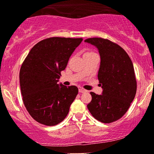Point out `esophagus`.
Returning a JSON list of instances; mask_svg holds the SVG:
<instances>
[{
	"label": "esophagus",
	"mask_w": 154,
	"mask_h": 154,
	"mask_svg": "<svg viewBox=\"0 0 154 154\" xmlns=\"http://www.w3.org/2000/svg\"><path fill=\"white\" fill-rule=\"evenodd\" d=\"M79 91L80 92V93H85V92H87V91L85 89H83V88L82 87H79Z\"/></svg>",
	"instance_id": "34e87169"
}]
</instances>
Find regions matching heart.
I'll list each match as a JSON object with an SVG mask.
<instances>
[{
	"instance_id": "obj_1",
	"label": "heart",
	"mask_w": 154,
	"mask_h": 154,
	"mask_svg": "<svg viewBox=\"0 0 154 154\" xmlns=\"http://www.w3.org/2000/svg\"><path fill=\"white\" fill-rule=\"evenodd\" d=\"M93 53V52H87V53Z\"/></svg>"
}]
</instances>
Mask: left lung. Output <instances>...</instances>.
<instances>
[{
    "mask_svg": "<svg viewBox=\"0 0 154 154\" xmlns=\"http://www.w3.org/2000/svg\"><path fill=\"white\" fill-rule=\"evenodd\" d=\"M85 42L95 46L101 57L98 72L101 95L90 92L92 99L87 108L92 116L103 123L121 118L130 108L137 91L134 66L122 47L108 39L89 38Z\"/></svg>",
    "mask_w": 154,
    "mask_h": 154,
    "instance_id": "obj_1",
    "label": "left lung"
}]
</instances>
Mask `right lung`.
<instances>
[{
	"instance_id": "obj_1",
	"label": "right lung",
	"mask_w": 154,
	"mask_h": 154,
	"mask_svg": "<svg viewBox=\"0 0 154 154\" xmlns=\"http://www.w3.org/2000/svg\"><path fill=\"white\" fill-rule=\"evenodd\" d=\"M82 38L51 37L31 49L20 71V83L24 106L36 121L56 125L66 118L78 94L75 86L59 85L58 82L69 57Z\"/></svg>"
}]
</instances>
